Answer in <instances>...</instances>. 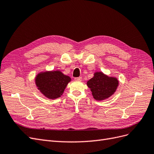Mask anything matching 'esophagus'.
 Returning <instances> with one entry per match:
<instances>
[{
  "label": "esophagus",
  "mask_w": 154,
  "mask_h": 154,
  "mask_svg": "<svg viewBox=\"0 0 154 154\" xmlns=\"http://www.w3.org/2000/svg\"><path fill=\"white\" fill-rule=\"evenodd\" d=\"M75 80H78V81H82V77H77V78H75Z\"/></svg>",
  "instance_id": "obj_1"
}]
</instances>
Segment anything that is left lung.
Segmentation results:
<instances>
[{
	"instance_id": "obj_1",
	"label": "left lung",
	"mask_w": 154,
	"mask_h": 154,
	"mask_svg": "<svg viewBox=\"0 0 154 154\" xmlns=\"http://www.w3.org/2000/svg\"><path fill=\"white\" fill-rule=\"evenodd\" d=\"M119 82L117 78L109 77L102 72H96L94 77L87 83L92 96L96 100H103L110 97L117 89Z\"/></svg>"
}]
</instances>
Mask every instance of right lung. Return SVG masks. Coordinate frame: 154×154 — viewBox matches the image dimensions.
Returning <instances> with one entry per match:
<instances>
[{
  "mask_svg": "<svg viewBox=\"0 0 154 154\" xmlns=\"http://www.w3.org/2000/svg\"><path fill=\"white\" fill-rule=\"evenodd\" d=\"M71 80V78L60 71L40 72L35 78L38 89L49 99L54 100L61 96L65 88Z\"/></svg>",
  "mask_w": 154,
  "mask_h": 154,
  "instance_id": "1",
  "label": "right lung"
}]
</instances>
